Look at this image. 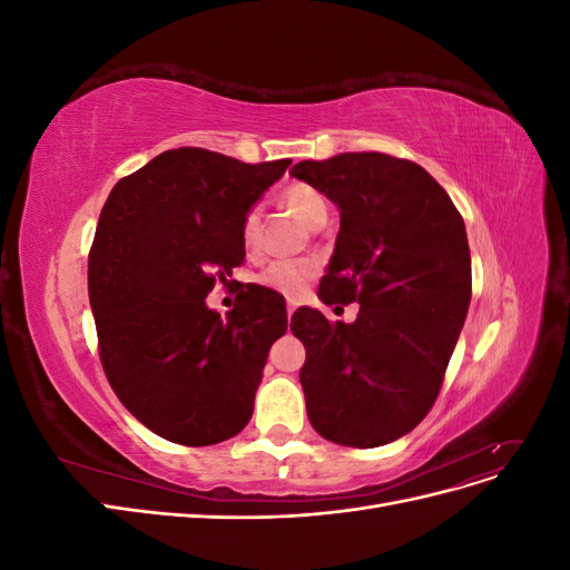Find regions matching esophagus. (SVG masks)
Segmentation results:
<instances>
[{
  "mask_svg": "<svg viewBox=\"0 0 570 570\" xmlns=\"http://www.w3.org/2000/svg\"><path fill=\"white\" fill-rule=\"evenodd\" d=\"M295 308H297V302L289 299V302H287V316H289V318H292V314H295Z\"/></svg>",
  "mask_w": 570,
  "mask_h": 570,
  "instance_id": "1",
  "label": "esophagus"
}]
</instances>
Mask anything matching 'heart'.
<instances>
[{"mask_svg":"<svg viewBox=\"0 0 570 570\" xmlns=\"http://www.w3.org/2000/svg\"><path fill=\"white\" fill-rule=\"evenodd\" d=\"M281 202L285 209H289L306 226H321L327 216V206L323 195L316 187L304 183H292L281 193ZM239 237L247 252H256L258 243H262V209L252 206V209L243 216L239 223ZM316 266L306 258H278V262L268 264L262 273H258V283L266 285L268 289L281 292V295L295 299L306 289L308 281L314 278Z\"/></svg>","mask_w":570,"mask_h":570,"instance_id":"1","label":"heart"}]
</instances>
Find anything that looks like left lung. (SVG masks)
<instances>
[{"label":"left lung","instance_id":"left-lung-1","mask_svg":"<svg viewBox=\"0 0 570 570\" xmlns=\"http://www.w3.org/2000/svg\"><path fill=\"white\" fill-rule=\"evenodd\" d=\"M295 176L340 209L335 254L318 295L358 302L354 323L302 306L299 383L314 430L344 446H381L433 409L471 304L463 218L419 164L381 151L299 161Z\"/></svg>","mask_w":570,"mask_h":570}]
</instances>
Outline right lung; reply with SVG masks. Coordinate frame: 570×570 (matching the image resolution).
Returning <instances> with one entry per match:
<instances>
[{
	"instance_id": "1",
	"label": "right lung",
	"mask_w": 570,
	"mask_h": 570,
	"mask_svg": "<svg viewBox=\"0 0 570 570\" xmlns=\"http://www.w3.org/2000/svg\"><path fill=\"white\" fill-rule=\"evenodd\" d=\"M289 164L168 149L120 178L99 214L88 289L101 366L120 404L168 442L218 444L252 419L285 302L247 285L223 321L206 295L245 262L239 223Z\"/></svg>"
}]
</instances>
